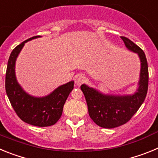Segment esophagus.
I'll return each mask as SVG.
<instances>
[{
    "label": "esophagus",
    "instance_id": "34e87169",
    "mask_svg": "<svg viewBox=\"0 0 158 158\" xmlns=\"http://www.w3.org/2000/svg\"><path fill=\"white\" fill-rule=\"evenodd\" d=\"M86 77L84 74H78L77 75L76 77H75V84L77 85H81L82 83L85 82Z\"/></svg>",
    "mask_w": 158,
    "mask_h": 158
}]
</instances>
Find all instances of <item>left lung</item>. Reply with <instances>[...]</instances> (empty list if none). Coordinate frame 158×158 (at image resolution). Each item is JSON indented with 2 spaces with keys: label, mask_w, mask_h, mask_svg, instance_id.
I'll return each mask as SVG.
<instances>
[{
  "label": "left lung",
  "mask_w": 158,
  "mask_h": 158,
  "mask_svg": "<svg viewBox=\"0 0 158 158\" xmlns=\"http://www.w3.org/2000/svg\"><path fill=\"white\" fill-rule=\"evenodd\" d=\"M121 39L127 50L138 54L140 60V74L136 91L132 94H105L85 84L81 85L89 116L103 128H115L128 122L144 102L147 93L149 72L146 54L129 39L123 36Z\"/></svg>",
  "instance_id": "8db88e82"
}]
</instances>
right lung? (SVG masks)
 <instances>
[{"mask_svg":"<svg viewBox=\"0 0 158 158\" xmlns=\"http://www.w3.org/2000/svg\"><path fill=\"white\" fill-rule=\"evenodd\" d=\"M40 37L37 35L30 38L12 51L7 65L5 90L13 109L23 122L43 127L52 126L61 118L64 104L73 89L74 81H71L58 86L52 93L42 97L28 94L18 83L16 76V62L18 55L27 42Z\"/></svg>","mask_w":158,"mask_h":158,"instance_id":"add662e5","label":"right lung"}]
</instances>
